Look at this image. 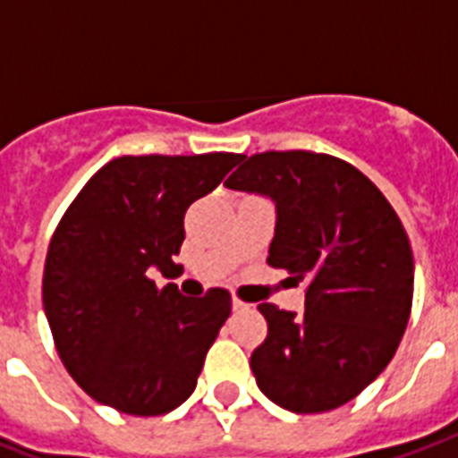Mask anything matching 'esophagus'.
Wrapping results in <instances>:
<instances>
[{
  "label": "esophagus",
  "instance_id": "34e87169",
  "mask_svg": "<svg viewBox=\"0 0 458 458\" xmlns=\"http://www.w3.org/2000/svg\"><path fill=\"white\" fill-rule=\"evenodd\" d=\"M233 309H235V311H242V309H247V304H244L242 300H237V297H233Z\"/></svg>",
  "mask_w": 458,
  "mask_h": 458
}]
</instances>
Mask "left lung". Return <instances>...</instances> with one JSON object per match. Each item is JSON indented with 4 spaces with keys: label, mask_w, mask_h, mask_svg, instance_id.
I'll list each match as a JSON object with an SVG mask.
<instances>
[{
    "label": "left lung",
    "mask_w": 458,
    "mask_h": 458,
    "mask_svg": "<svg viewBox=\"0 0 458 458\" xmlns=\"http://www.w3.org/2000/svg\"><path fill=\"white\" fill-rule=\"evenodd\" d=\"M242 161L225 187L276 201L268 264L306 278L304 316L259 304L268 335L251 373L287 411H330L397 352L411 313V244L383 192L342 158L297 149Z\"/></svg>",
    "instance_id": "1"
}]
</instances>
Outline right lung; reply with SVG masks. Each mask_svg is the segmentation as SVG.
Instances as JSON below:
<instances>
[{
  "label": "right lung",
  "instance_id": "right-lung-1",
  "mask_svg": "<svg viewBox=\"0 0 458 458\" xmlns=\"http://www.w3.org/2000/svg\"><path fill=\"white\" fill-rule=\"evenodd\" d=\"M240 154L121 157L88 180L54 230L42 304L75 383L99 404L161 416L197 387L230 316L228 290L182 297L173 278L185 211L221 185Z\"/></svg>",
  "mask_w": 458,
  "mask_h": 458
}]
</instances>
